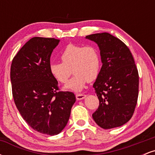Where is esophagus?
Segmentation results:
<instances>
[{
	"label": "esophagus",
	"instance_id": "obj_1",
	"mask_svg": "<svg viewBox=\"0 0 155 155\" xmlns=\"http://www.w3.org/2000/svg\"><path fill=\"white\" fill-rule=\"evenodd\" d=\"M76 97L78 101H81V100H83V99H84L85 97H86V95H83V94H76Z\"/></svg>",
	"mask_w": 155,
	"mask_h": 155
}]
</instances>
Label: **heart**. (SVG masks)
I'll return each mask as SVG.
<instances>
[{"label":"heart","mask_w":155,"mask_h":155,"mask_svg":"<svg viewBox=\"0 0 155 155\" xmlns=\"http://www.w3.org/2000/svg\"><path fill=\"white\" fill-rule=\"evenodd\" d=\"M62 63H51L49 71L55 80L60 83L67 82L71 74L74 76L66 84L64 89L80 92L87 81H94L98 76L101 60L95 47L79 44H68L60 54Z\"/></svg>","instance_id":"b5f03b06"}]
</instances>
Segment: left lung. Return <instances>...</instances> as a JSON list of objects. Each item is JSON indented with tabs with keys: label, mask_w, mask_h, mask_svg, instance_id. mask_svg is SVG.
I'll list each match as a JSON object with an SVG mask.
<instances>
[{
	"label": "left lung",
	"mask_w": 155,
	"mask_h": 155,
	"mask_svg": "<svg viewBox=\"0 0 155 155\" xmlns=\"http://www.w3.org/2000/svg\"><path fill=\"white\" fill-rule=\"evenodd\" d=\"M100 49L102 67L94 83L99 106L92 114L104 129L120 127L132 117L138 96V73L128 47L108 33L87 35Z\"/></svg>",
	"instance_id": "1"
}]
</instances>
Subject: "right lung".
Wrapping results in <instances>:
<instances>
[{
	"instance_id": "1",
	"label": "right lung",
	"mask_w": 155,
	"mask_h": 155,
	"mask_svg": "<svg viewBox=\"0 0 155 155\" xmlns=\"http://www.w3.org/2000/svg\"><path fill=\"white\" fill-rule=\"evenodd\" d=\"M59 41L32 38L11 66L12 94L21 116L33 130L49 136L65 128L76 101L71 92H57L58 82L49 71L51 54Z\"/></svg>"
}]
</instances>
